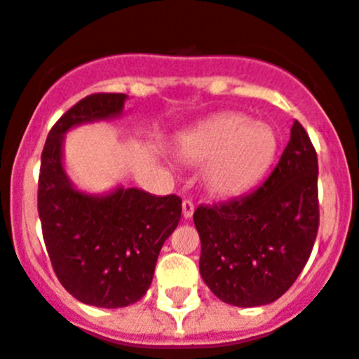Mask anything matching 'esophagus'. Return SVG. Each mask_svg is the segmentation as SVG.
Returning a JSON list of instances; mask_svg holds the SVG:
<instances>
[{"label":"esophagus","mask_w":359,"mask_h":359,"mask_svg":"<svg viewBox=\"0 0 359 359\" xmlns=\"http://www.w3.org/2000/svg\"><path fill=\"white\" fill-rule=\"evenodd\" d=\"M182 212L185 219L192 217V214H194V203L190 201V199H185V201L182 203Z\"/></svg>","instance_id":"esophagus-1"}]
</instances>
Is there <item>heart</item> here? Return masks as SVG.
I'll use <instances>...</instances> for the list:
<instances>
[{"label":"heart","mask_w":359,"mask_h":359,"mask_svg":"<svg viewBox=\"0 0 359 359\" xmlns=\"http://www.w3.org/2000/svg\"><path fill=\"white\" fill-rule=\"evenodd\" d=\"M278 138L266 122L239 113L219 115L180 136L182 160L203 167V185L215 198H236L261 182L277 156Z\"/></svg>","instance_id":"b5f03b06"}]
</instances>
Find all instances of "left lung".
<instances>
[{"mask_svg":"<svg viewBox=\"0 0 359 359\" xmlns=\"http://www.w3.org/2000/svg\"><path fill=\"white\" fill-rule=\"evenodd\" d=\"M318 160L294 120L266 182L241 198L198 207L199 271L212 293L237 307L275 302L291 287L318 231Z\"/></svg>","mask_w":359,"mask_h":359,"instance_id":"obj_1","label":"left lung"}]
</instances>
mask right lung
<instances>
[{"instance_id":"obj_1","label":"right lung","mask_w":359,"mask_h":359,"mask_svg":"<svg viewBox=\"0 0 359 359\" xmlns=\"http://www.w3.org/2000/svg\"><path fill=\"white\" fill-rule=\"evenodd\" d=\"M123 93L82 98L48 133L41 156V226L53 271L79 302L116 309L138 302L152 282L163 243L182 219V199L116 185L77 189L65 167V136L84 123L120 118Z\"/></svg>"}]
</instances>
